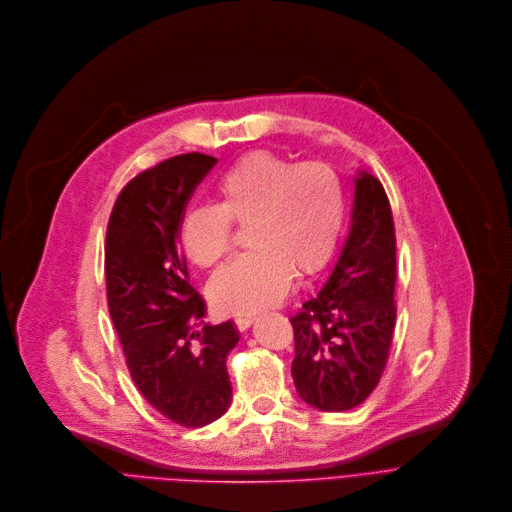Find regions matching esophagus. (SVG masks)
Listing matches in <instances>:
<instances>
[{"label": "esophagus", "instance_id": "obj_1", "mask_svg": "<svg viewBox=\"0 0 512 512\" xmlns=\"http://www.w3.org/2000/svg\"><path fill=\"white\" fill-rule=\"evenodd\" d=\"M254 321H256L254 317H240V319H236V327H238L240 331H246V329H250V325H252Z\"/></svg>", "mask_w": 512, "mask_h": 512}]
</instances>
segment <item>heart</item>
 Listing matches in <instances>:
<instances>
[{"instance_id":"1","label":"heart","mask_w":512,"mask_h":512,"mask_svg":"<svg viewBox=\"0 0 512 512\" xmlns=\"http://www.w3.org/2000/svg\"><path fill=\"white\" fill-rule=\"evenodd\" d=\"M218 206L191 208L181 220L187 258L210 268L232 248L234 226L246 228L248 254L218 270L208 286L226 315H256L284 298L292 272L311 276L333 254L345 214L337 173L319 161L292 165L252 151L216 183Z\"/></svg>"}]
</instances>
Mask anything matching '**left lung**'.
<instances>
[{
    "mask_svg": "<svg viewBox=\"0 0 512 512\" xmlns=\"http://www.w3.org/2000/svg\"><path fill=\"white\" fill-rule=\"evenodd\" d=\"M395 230L381 181L355 177L351 228L317 296L290 319L292 379L317 410L363 403L385 369L395 327Z\"/></svg>",
    "mask_w": 512,
    "mask_h": 512,
    "instance_id": "left-lung-1",
    "label": "left lung"
}]
</instances>
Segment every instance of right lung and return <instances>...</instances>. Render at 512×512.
<instances>
[{"label":"right lung","instance_id":"right-lung-1","mask_svg":"<svg viewBox=\"0 0 512 512\" xmlns=\"http://www.w3.org/2000/svg\"><path fill=\"white\" fill-rule=\"evenodd\" d=\"M216 163L185 153L139 173L119 193L107 228L109 313L127 367L155 410L185 428L226 414V359L240 341L232 321L203 325L206 302L189 284L177 250L187 203Z\"/></svg>","mask_w":512,"mask_h":512}]
</instances>
